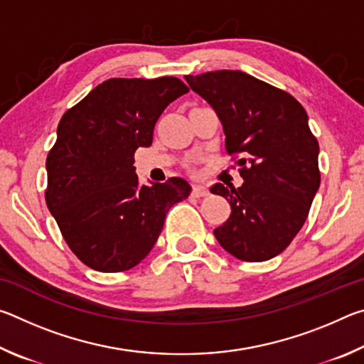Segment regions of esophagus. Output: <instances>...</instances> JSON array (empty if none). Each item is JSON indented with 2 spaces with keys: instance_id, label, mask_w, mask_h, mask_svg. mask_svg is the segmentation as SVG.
<instances>
[{
  "instance_id": "obj_1",
  "label": "esophagus",
  "mask_w": 364,
  "mask_h": 364,
  "mask_svg": "<svg viewBox=\"0 0 364 364\" xmlns=\"http://www.w3.org/2000/svg\"><path fill=\"white\" fill-rule=\"evenodd\" d=\"M193 194L196 197H204L208 194V189L204 186V184H194L193 186Z\"/></svg>"
}]
</instances>
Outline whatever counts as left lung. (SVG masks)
I'll return each instance as SVG.
<instances>
[{"instance_id":"left-lung-1","label":"left lung","mask_w":364,"mask_h":364,"mask_svg":"<svg viewBox=\"0 0 364 364\" xmlns=\"http://www.w3.org/2000/svg\"><path fill=\"white\" fill-rule=\"evenodd\" d=\"M184 78L217 114L226 151L239 154L242 186L210 188L231 205L215 237L244 262L279 255L304 226L319 189V146L305 109L286 91L241 70Z\"/></svg>"}]
</instances>
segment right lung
Returning <instances> with one entry per match:
<instances>
[{
	"mask_svg": "<svg viewBox=\"0 0 364 364\" xmlns=\"http://www.w3.org/2000/svg\"><path fill=\"white\" fill-rule=\"evenodd\" d=\"M180 78H110L67 110L46 159V205L70 250L102 273L127 271L152 250L183 178L141 184L134 152L152 144L165 107L188 93Z\"/></svg>",
	"mask_w": 364,
	"mask_h": 364,
	"instance_id": "right-lung-1",
	"label": "right lung"
}]
</instances>
